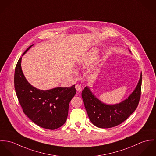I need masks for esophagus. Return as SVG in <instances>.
I'll return each mask as SVG.
<instances>
[{"mask_svg": "<svg viewBox=\"0 0 156 156\" xmlns=\"http://www.w3.org/2000/svg\"><path fill=\"white\" fill-rule=\"evenodd\" d=\"M75 88H76V91H81V90H82V88H81V87L80 86V85H78V84H77V85H76L75 86Z\"/></svg>", "mask_w": 156, "mask_h": 156, "instance_id": "34e87169", "label": "esophagus"}]
</instances>
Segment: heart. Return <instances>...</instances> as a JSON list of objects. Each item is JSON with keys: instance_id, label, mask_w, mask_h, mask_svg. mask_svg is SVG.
<instances>
[{"instance_id": "obj_1", "label": "heart", "mask_w": 156, "mask_h": 156, "mask_svg": "<svg viewBox=\"0 0 156 156\" xmlns=\"http://www.w3.org/2000/svg\"><path fill=\"white\" fill-rule=\"evenodd\" d=\"M98 50L96 48H93L80 57L78 60V63L81 66L85 67L89 66L98 58Z\"/></svg>"}]
</instances>
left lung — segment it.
<instances>
[{"instance_id": "8db88e82", "label": "left lung", "mask_w": 156, "mask_h": 156, "mask_svg": "<svg viewBox=\"0 0 156 156\" xmlns=\"http://www.w3.org/2000/svg\"><path fill=\"white\" fill-rule=\"evenodd\" d=\"M141 84L142 73L135 89L127 99L114 105L102 102L92 93L88 87H86L81 95L90 120L96 127L103 129L120 124L136 109L140 97Z\"/></svg>"}]
</instances>
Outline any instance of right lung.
<instances>
[{
	"mask_svg": "<svg viewBox=\"0 0 156 156\" xmlns=\"http://www.w3.org/2000/svg\"><path fill=\"white\" fill-rule=\"evenodd\" d=\"M34 45L30 46L23 55ZM20 58L15 69L14 87L24 113L37 126L54 130L67 120L70 101L76 94L75 85L42 90L32 86L25 78Z\"/></svg>",
	"mask_w": 156,
	"mask_h": 156,
	"instance_id": "add662e5",
	"label": "right lung"
}]
</instances>
